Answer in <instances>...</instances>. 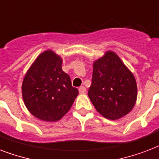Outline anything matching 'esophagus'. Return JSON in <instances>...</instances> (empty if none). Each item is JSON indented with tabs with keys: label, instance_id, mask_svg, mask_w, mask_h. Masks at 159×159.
Returning <instances> with one entry per match:
<instances>
[{
	"label": "esophagus",
	"instance_id": "1",
	"mask_svg": "<svg viewBox=\"0 0 159 159\" xmlns=\"http://www.w3.org/2000/svg\"><path fill=\"white\" fill-rule=\"evenodd\" d=\"M78 90H79V93H81V94H84V93H86V91H87L85 87H80Z\"/></svg>",
	"mask_w": 159,
	"mask_h": 159
}]
</instances>
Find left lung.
Returning a JSON list of instances; mask_svg holds the SVG:
<instances>
[{
	"label": "left lung",
	"instance_id": "left-lung-1",
	"mask_svg": "<svg viewBox=\"0 0 159 159\" xmlns=\"http://www.w3.org/2000/svg\"><path fill=\"white\" fill-rule=\"evenodd\" d=\"M137 95L135 77L116 53L108 51L94 61L88 97L100 114L111 120L125 116Z\"/></svg>",
	"mask_w": 159,
	"mask_h": 159
}]
</instances>
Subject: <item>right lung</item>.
Returning <instances> with one entry per match:
<instances>
[{
	"label": "right lung",
	"instance_id": "right-lung-1",
	"mask_svg": "<svg viewBox=\"0 0 159 159\" xmlns=\"http://www.w3.org/2000/svg\"><path fill=\"white\" fill-rule=\"evenodd\" d=\"M62 59L52 51L40 54L22 82V97L31 114L47 122L60 120L78 95L71 78L61 69Z\"/></svg>",
	"mask_w": 159,
	"mask_h": 159
}]
</instances>
